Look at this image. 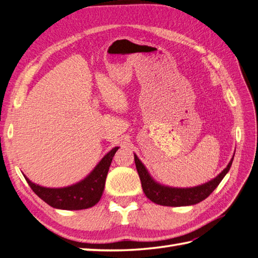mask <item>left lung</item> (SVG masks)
Segmentation results:
<instances>
[{"instance_id": "8db88e82", "label": "left lung", "mask_w": 258, "mask_h": 258, "mask_svg": "<svg viewBox=\"0 0 258 258\" xmlns=\"http://www.w3.org/2000/svg\"><path fill=\"white\" fill-rule=\"evenodd\" d=\"M233 159L234 158H232L227 167L216 178H214V179L206 183L191 188H173L160 185V183L152 179L147 168L139 160L138 157L135 155L136 168L140 178L141 187H143V190L147 198H149L155 204L161 205V206L171 207L189 206V205H195L206 199L215 190V188L219 185V182L223 180L226 173L228 172L230 166L233 164Z\"/></svg>"}]
</instances>
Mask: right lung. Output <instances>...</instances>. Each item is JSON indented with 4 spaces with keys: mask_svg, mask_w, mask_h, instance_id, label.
<instances>
[{
    "mask_svg": "<svg viewBox=\"0 0 258 258\" xmlns=\"http://www.w3.org/2000/svg\"><path fill=\"white\" fill-rule=\"evenodd\" d=\"M119 147H114L112 150H110L85 179L75 185L63 188H46L36 185L28 177L24 176V178L31 189L51 207L66 210L90 208L94 206L102 196L109 167Z\"/></svg>",
    "mask_w": 258,
    "mask_h": 258,
    "instance_id": "1",
    "label": "right lung"
}]
</instances>
